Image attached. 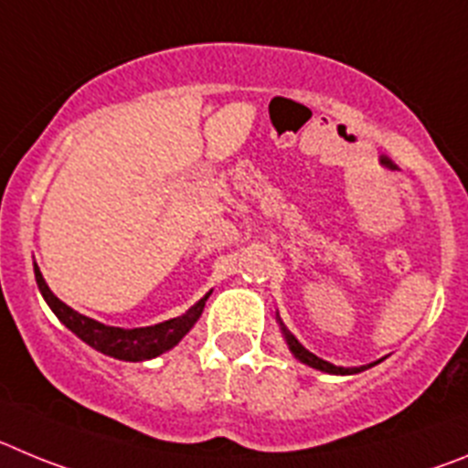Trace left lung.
Here are the masks:
<instances>
[{
	"label": "left lung",
	"instance_id": "1",
	"mask_svg": "<svg viewBox=\"0 0 468 468\" xmlns=\"http://www.w3.org/2000/svg\"><path fill=\"white\" fill-rule=\"evenodd\" d=\"M280 326H282V334H284V338H286V345H289V349H292V355L296 356L298 361H303V364L313 366V368H317V370H324V373H334V376H352V373H361V370L370 368V366L380 364V361H373V364L359 366V368H343V366L328 364V361L319 359L317 355H313L310 349L303 347V345L296 340V335H292V334H289V331H286L284 324L280 322Z\"/></svg>",
	"mask_w": 468,
	"mask_h": 468
}]
</instances>
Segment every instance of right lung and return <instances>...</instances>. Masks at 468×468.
Instances as JSON below:
<instances>
[{
	"mask_svg": "<svg viewBox=\"0 0 468 468\" xmlns=\"http://www.w3.org/2000/svg\"><path fill=\"white\" fill-rule=\"evenodd\" d=\"M35 277L44 301L48 303L50 310L56 313V317L69 328L71 334L79 335V338H81L86 345H90L92 349H98V352H102V355L113 356V359H121V361L154 359V356L163 355V352L175 347V345L179 343L188 331H191L193 324L200 319L205 301L209 298V293L205 298H200V301H197L188 313H184L182 317L167 319V322L154 324V326L119 328V326H107V324L95 322V319L86 317V314L77 313V310H71L67 303H62L56 293L50 292L37 263H35Z\"/></svg>",
	"mask_w": 468,
	"mask_h": 468,
	"instance_id": "1",
	"label": "right lung"
}]
</instances>
